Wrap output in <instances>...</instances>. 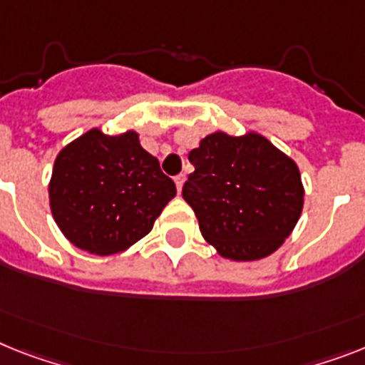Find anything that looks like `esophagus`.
<instances>
[{
  "instance_id": "esophagus-1",
  "label": "esophagus",
  "mask_w": 365,
  "mask_h": 365,
  "mask_svg": "<svg viewBox=\"0 0 365 365\" xmlns=\"http://www.w3.org/2000/svg\"><path fill=\"white\" fill-rule=\"evenodd\" d=\"M174 182H176V189H178V192H182L183 183H185V174H178V176L174 178Z\"/></svg>"
}]
</instances>
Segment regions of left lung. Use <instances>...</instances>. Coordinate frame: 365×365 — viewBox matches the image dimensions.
<instances>
[{
    "instance_id": "left-lung-1",
    "label": "left lung",
    "mask_w": 365,
    "mask_h": 365,
    "mask_svg": "<svg viewBox=\"0 0 365 365\" xmlns=\"http://www.w3.org/2000/svg\"><path fill=\"white\" fill-rule=\"evenodd\" d=\"M189 161L195 173L182 195L222 258L262 259L289 237L304 204L301 173L265 137L215 131L189 152Z\"/></svg>"
}]
</instances>
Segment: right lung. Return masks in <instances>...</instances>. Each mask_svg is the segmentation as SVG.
I'll list each match as a JSON object with an SVG mask.
<instances>
[{
    "label": "right lung",
    "mask_w": 365,
    "mask_h": 365,
    "mask_svg": "<svg viewBox=\"0 0 365 365\" xmlns=\"http://www.w3.org/2000/svg\"><path fill=\"white\" fill-rule=\"evenodd\" d=\"M50 207L63 235L98 256L122 252L148 234L176 185L137 131L88 130L55 158Z\"/></svg>",
    "instance_id": "add662e5"
}]
</instances>
